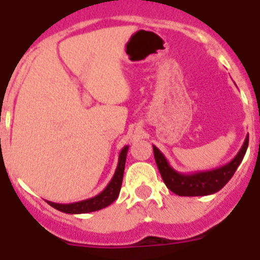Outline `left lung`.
Wrapping results in <instances>:
<instances>
[{
    "label": "left lung",
    "instance_id": "obj_1",
    "mask_svg": "<svg viewBox=\"0 0 260 260\" xmlns=\"http://www.w3.org/2000/svg\"><path fill=\"white\" fill-rule=\"evenodd\" d=\"M247 146H249V134L243 142L241 150L228 164L212 171L195 172L189 174L180 173L173 169L167 157L156 146H153V155L158 172L161 174L162 181L168 189L180 197H203V195L215 194L228 183L234 172L237 171L238 165L242 161Z\"/></svg>",
    "mask_w": 260,
    "mask_h": 260
}]
</instances>
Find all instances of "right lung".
<instances>
[{"label": "right lung", "instance_id": "obj_1", "mask_svg": "<svg viewBox=\"0 0 260 260\" xmlns=\"http://www.w3.org/2000/svg\"><path fill=\"white\" fill-rule=\"evenodd\" d=\"M128 146H125L121 150L118 156V164H117L116 172H114L113 177L110 182L108 183L107 187L103 190L100 194L95 195L92 198L84 199L80 202H74V203H54V202H48L53 208L61 211L65 213H73V215H78V213H88L93 212V211H99L102 208L108 207L109 204L113 203L119 195V190H121V185H122L123 178V171H125V162L126 156H127Z\"/></svg>", "mask_w": 260, "mask_h": 260}]
</instances>
